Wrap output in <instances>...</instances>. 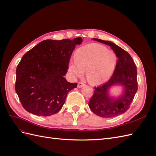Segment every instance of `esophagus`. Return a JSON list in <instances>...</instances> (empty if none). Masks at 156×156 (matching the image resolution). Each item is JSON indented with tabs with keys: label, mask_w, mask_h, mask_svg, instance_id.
I'll return each mask as SVG.
<instances>
[{
	"label": "esophagus",
	"mask_w": 156,
	"mask_h": 156,
	"mask_svg": "<svg viewBox=\"0 0 156 156\" xmlns=\"http://www.w3.org/2000/svg\"><path fill=\"white\" fill-rule=\"evenodd\" d=\"M84 86V83H78V84H77V87L78 88H82V87H83Z\"/></svg>",
	"instance_id": "1"
}]
</instances>
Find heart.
<instances>
[{
    "instance_id": "1",
    "label": "heart",
    "mask_w": 156,
    "mask_h": 156,
    "mask_svg": "<svg viewBox=\"0 0 156 156\" xmlns=\"http://www.w3.org/2000/svg\"><path fill=\"white\" fill-rule=\"evenodd\" d=\"M75 60H71L68 69L73 77H80L86 71L87 81L91 84L107 81L115 72L117 62L116 54L99 44H88L77 49Z\"/></svg>"
}]
</instances>
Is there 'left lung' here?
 I'll return each instance as SVG.
<instances>
[{"instance_id":"left-lung-1","label":"left lung","mask_w":156,"mask_h":156,"mask_svg":"<svg viewBox=\"0 0 156 156\" xmlns=\"http://www.w3.org/2000/svg\"><path fill=\"white\" fill-rule=\"evenodd\" d=\"M92 40L109 45L116 54L118 61L111 79L103 85L94 88V95L88 105L94 114L99 116L115 117L127 111L137 91L136 66L129 54L115 44L97 38ZM115 86L122 88L119 96L110 94V90Z\"/></svg>"}]
</instances>
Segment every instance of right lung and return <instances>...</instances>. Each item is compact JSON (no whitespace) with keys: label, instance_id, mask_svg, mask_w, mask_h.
Segmentation results:
<instances>
[{"label":"right lung","instance_id":"right-lung-1","mask_svg":"<svg viewBox=\"0 0 156 156\" xmlns=\"http://www.w3.org/2000/svg\"><path fill=\"white\" fill-rule=\"evenodd\" d=\"M81 37L46 40L23 55L16 69L15 89L25 109L48 116L62 108L68 93L77 87L66 81L69 59Z\"/></svg>","mask_w":156,"mask_h":156}]
</instances>
